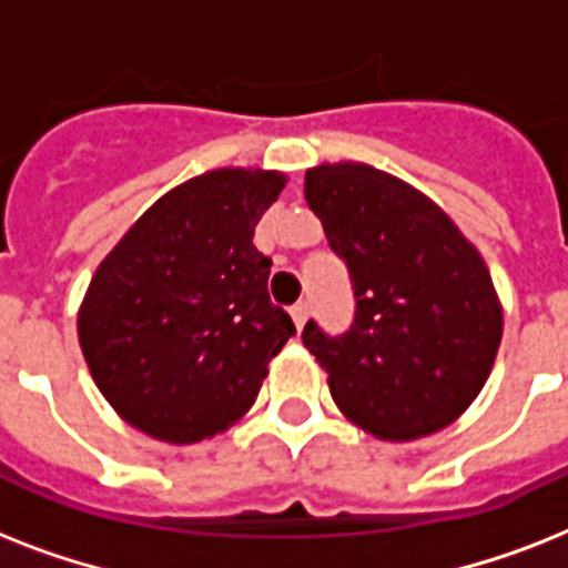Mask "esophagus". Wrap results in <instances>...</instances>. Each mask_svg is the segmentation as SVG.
<instances>
[{"label": "esophagus", "mask_w": 568, "mask_h": 568, "mask_svg": "<svg viewBox=\"0 0 568 568\" xmlns=\"http://www.w3.org/2000/svg\"><path fill=\"white\" fill-rule=\"evenodd\" d=\"M292 318H294V327H297V333H301L303 324H306V318H310V303H297V306H292Z\"/></svg>", "instance_id": "34e87169"}]
</instances>
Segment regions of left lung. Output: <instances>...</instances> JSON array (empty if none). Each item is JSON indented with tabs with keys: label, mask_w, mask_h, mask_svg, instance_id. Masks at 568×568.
Returning a JSON list of instances; mask_svg holds the SVG:
<instances>
[{
	"label": "left lung",
	"mask_w": 568,
	"mask_h": 568,
	"mask_svg": "<svg viewBox=\"0 0 568 568\" xmlns=\"http://www.w3.org/2000/svg\"><path fill=\"white\" fill-rule=\"evenodd\" d=\"M306 203L347 262L345 336L303 327L347 422L383 442L445 430L480 395L504 312L480 250L427 194L363 162L306 171Z\"/></svg>",
	"instance_id": "obj_1"
}]
</instances>
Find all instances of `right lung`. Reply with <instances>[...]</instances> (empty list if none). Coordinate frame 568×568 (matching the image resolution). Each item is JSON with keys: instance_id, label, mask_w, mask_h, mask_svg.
<instances>
[{"instance_id": "add662e5", "label": "right lung", "mask_w": 568, "mask_h": 568, "mask_svg": "<svg viewBox=\"0 0 568 568\" xmlns=\"http://www.w3.org/2000/svg\"><path fill=\"white\" fill-rule=\"evenodd\" d=\"M285 182L262 168L200 173L159 196L93 271L75 321L84 363L146 436L191 445L230 430L294 336L253 244Z\"/></svg>"}]
</instances>
